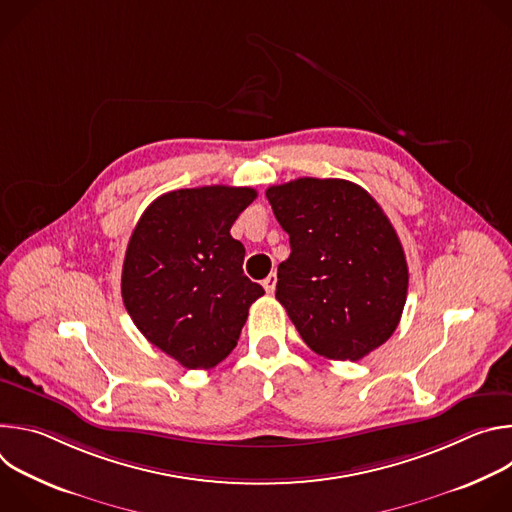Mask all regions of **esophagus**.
I'll return each instance as SVG.
<instances>
[{
  "mask_svg": "<svg viewBox=\"0 0 512 512\" xmlns=\"http://www.w3.org/2000/svg\"><path fill=\"white\" fill-rule=\"evenodd\" d=\"M275 285H277V277H275V273H269V275L263 279V287H265L267 294H273Z\"/></svg>",
  "mask_w": 512,
  "mask_h": 512,
  "instance_id": "1",
  "label": "esophagus"
}]
</instances>
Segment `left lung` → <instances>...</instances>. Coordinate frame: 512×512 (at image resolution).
<instances>
[{
	"instance_id": "left-lung-1",
	"label": "left lung",
	"mask_w": 512,
	"mask_h": 512,
	"mask_svg": "<svg viewBox=\"0 0 512 512\" xmlns=\"http://www.w3.org/2000/svg\"><path fill=\"white\" fill-rule=\"evenodd\" d=\"M265 196L291 247L275 298L302 340L352 362L385 344L405 308L409 269L377 200L338 178H298Z\"/></svg>"
}]
</instances>
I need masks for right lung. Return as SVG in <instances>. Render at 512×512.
I'll return each mask as SVG.
<instances>
[{
	"label": "right lung",
	"instance_id": "1",
	"mask_svg": "<svg viewBox=\"0 0 512 512\" xmlns=\"http://www.w3.org/2000/svg\"><path fill=\"white\" fill-rule=\"evenodd\" d=\"M253 188L202 186L162 194L143 210L123 261L121 296L139 332L186 369H212L237 346L265 291L243 273L231 237Z\"/></svg>",
	"mask_w": 512,
	"mask_h": 512
}]
</instances>
